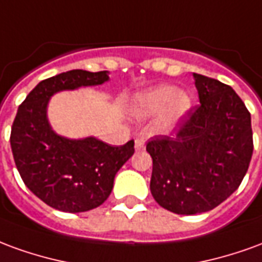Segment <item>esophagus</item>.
Instances as JSON below:
<instances>
[{
    "instance_id": "34e87169",
    "label": "esophagus",
    "mask_w": 262,
    "mask_h": 262,
    "mask_svg": "<svg viewBox=\"0 0 262 262\" xmlns=\"http://www.w3.org/2000/svg\"><path fill=\"white\" fill-rule=\"evenodd\" d=\"M135 148L136 150H143L144 148V140L143 139H136L135 140Z\"/></svg>"
}]
</instances>
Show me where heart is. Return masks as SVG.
Returning <instances> with one entry per match:
<instances>
[{
	"instance_id": "1",
	"label": "heart",
	"mask_w": 262,
	"mask_h": 262,
	"mask_svg": "<svg viewBox=\"0 0 262 262\" xmlns=\"http://www.w3.org/2000/svg\"><path fill=\"white\" fill-rule=\"evenodd\" d=\"M191 108V98L176 86L161 84L139 94L133 102V114L137 118L159 115L153 125L157 135H168Z\"/></svg>"
}]
</instances>
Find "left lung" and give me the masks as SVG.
I'll use <instances>...</instances> for the list:
<instances>
[{
    "label": "left lung",
    "mask_w": 262,
    "mask_h": 262,
    "mask_svg": "<svg viewBox=\"0 0 262 262\" xmlns=\"http://www.w3.org/2000/svg\"><path fill=\"white\" fill-rule=\"evenodd\" d=\"M199 105L176 136H156L150 191L177 214L208 212L242 184L253 156L251 115L231 86L193 73Z\"/></svg>",
    "instance_id": "left-lung-1"
}]
</instances>
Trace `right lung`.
<instances>
[{
    "label": "right lung",
    "instance_id": "obj_1",
    "mask_svg": "<svg viewBox=\"0 0 262 262\" xmlns=\"http://www.w3.org/2000/svg\"><path fill=\"white\" fill-rule=\"evenodd\" d=\"M108 71L71 70L40 81L20 103L11 129V148L25 185L49 206L80 213L102 205L120 167L135 153V142L114 147L97 137L69 139L48 119L50 98L60 91L101 85Z\"/></svg>",
    "mask_w": 262,
    "mask_h": 262
}]
</instances>
